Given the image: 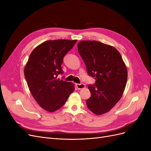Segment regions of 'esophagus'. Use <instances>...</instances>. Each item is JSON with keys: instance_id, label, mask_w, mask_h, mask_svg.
<instances>
[{"instance_id": "obj_1", "label": "esophagus", "mask_w": 151, "mask_h": 151, "mask_svg": "<svg viewBox=\"0 0 151 151\" xmlns=\"http://www.w3.org/2000/svg\"><path fill=\"white\" fill-rule=\"evenodd\" d=\"M76 88L78 89H82L86 88V85L83 83H81V84H76Z\"/></svg>"}]
</instances>
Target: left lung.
I'll return each instance as SVG.
<instances>
[{"instance_id":"left-lung-1","label":"left lung","mask_w":151,"mask_h":151,"mask_svg":"<svg viewBox=\"0 0 151 151\" xmlns=\"http://www.w3.org/2000/svg\"><path fill=\"white\" fill-rule=\"evenodd\" d=\"M88 74L96 79L89 85L88 108L95 115L108 112L119 101L127 81V69L120 53L112 46L98 41L83 40L77 44Z\"/></svg>"}]
</instances>
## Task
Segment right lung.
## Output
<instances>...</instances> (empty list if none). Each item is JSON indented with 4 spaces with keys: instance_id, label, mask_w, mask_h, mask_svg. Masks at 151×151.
Returning a JSON list of instances; mask_svg holds the SVG:
<instances>
[{
    "instance_id": "add662e5",
    "label": "right lung",
    "mask_w": 151,
    "mask_h": 151,
    "mask_svg": "<svg viewBox=\"0 0 151 151\" xmlns=\"http://www.w3.org/2000/svg\"><path fill=\"white\" fill-rule=\"evenodd\" d=\"M77 40H48L36 47L24 67V76L30 92L40 106L49 112L60 109L74 91L71 82L58 79L65 55Z\"/></svg>"
}]
</instances>
